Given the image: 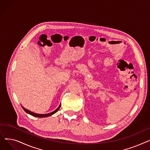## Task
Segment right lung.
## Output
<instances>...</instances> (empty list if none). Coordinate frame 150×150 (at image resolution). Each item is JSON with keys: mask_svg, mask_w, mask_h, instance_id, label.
Returning a JSON list of instances; mask_svg holds the SVG:
<instances>
[{"mask_svg": "<svg viewBox=\"0 0 150 150\" xmlns=\"http://www.w3.org/2000/svg\"><path fill=\"white\" fill-rule=\"evenodd\" d=\"M22 107L23 109L24 110V111H25L27 114H30V115H33V116H34V117L42 118V117H49V116H50V115H52L54 114V113H56V112L58 111V110H59V108L61 107V104L59 105V106H58V108L56 110H55V111H53V112H50V113H49V114H36V113H35V112H31V111H29V110H28V109H27L24 108H23V106H22Z\"/></svg>", "mask_w": 150, "mask_h": 150, "instance_id": "1", "label": "right lung"}]
</instances>
